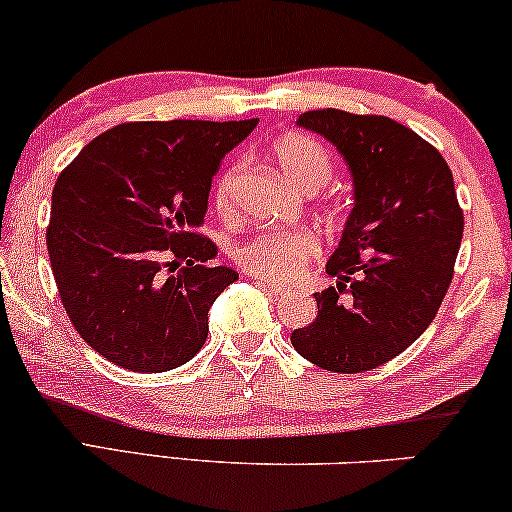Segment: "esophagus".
Here are the masks:
<instances>
[{
  "label": "esophagus",
  "mask_w": 512,
  "mask_h": 512,
  "mask_svg": "<svg viewBox=\"0 0 512 512\" xmlns=\"http://www.w3.org/2000/svg\"><path fill=\"white\" fill-rule=\"evenodd\" d=\"M255 280H257V285H259V287L269 289L271 294H289V292H292V289H289L287 285H280V282H273V280H262V278H255Z\"/></svg>",
  "instance_id": "34e87169"
}]
</instances>
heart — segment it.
Instances as JSON below:
<instances>
[{
	"instance_id": "obj_1",
	"label": "heart",
	"mask_w": 512,
	"mask_h": 512,
	"mask_svg": "<svg viewBox=\"0 0 512 512\" xmlns=\"http://www.w3.org/2000/svg\"><path fill=\"white\" fill-rule=\"evenodd\" d=\"M273 158L287 181L303 193H317L331 179V156L322 144L310 137L292 133L273 144ZM239 163L227 165L213 181V207L220 213H232L234 190L239 179ZM322 241L310 227H287L255 234L236 248V262L248 273L266 280L289 282L303 276L310 259L319 255Z\"/></svg>"
}]
</instances>
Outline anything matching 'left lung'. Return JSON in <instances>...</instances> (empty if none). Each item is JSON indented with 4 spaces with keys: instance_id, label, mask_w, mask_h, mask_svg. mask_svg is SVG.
Segmentation results:
<instances>
[{
    "instance_id": "8db88e82",
    "label": "left lung",
    "mask_w": 512,
    "mask_h": 512,
    "mask_svg": "<svg viewBox=\"0 0 512 512\" xmlns=\"http://www.w3.org/2000/svg\"><path fill=\"white\" fill-rule=\"evenodd\" d=\"M296 126L329 140L347 163L354 207L326 262L333 287L292 345L319 368L354 375L418 340L453 280L464 216L451 167L407 126L377 114L312 110Z\"/></svg>"
}]
</instances>
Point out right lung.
Here are the masks:
<instances>
[{
    "mask_svg": "<svg viewBox=\"0 0 512 512\" xmlns=\"http://www.w3.org/2000/svg\"><path fill=\"white\" fill-rule=\"evenodd\" d=\"M255 126L257 119L121 124L59 174L52 273L75 331L110 363L167 372L202 349L209 308L239 273L207 264L218 248L197 230L220 160Z\"/></svg>",
    "mask_w": 512,
    "mask_h": 512,
    "instance_id": "add662e5",
    "label": "right lung"
}]
</instances>
